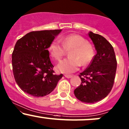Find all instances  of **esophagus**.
Masks as SVG:
<instances>
[{"instance_id": "34e87169", "label": "esophagus", "mask_w": 129, "mask_h": 129, "mask_svg": "<svg viewBox=\"0 0 129 129\" xmlns=\"http://www.w3.org/2000/svg\"><path fill=\"white\" fill-rule=\"evenodd\" d=\"M65 77L66 78H70L72 77V75H65Z\"/></svg>"}]
</instances>
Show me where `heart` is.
<instances>
[{
  "mask_svg": "<svg viewBox=\"0 0 129 129\" xmlns=\"http://www.w3.org/2000/svg\"><path fill=\"white\" fill-rule=\"evenodd\" d=\"M60 42L54 40L48 47L50 55L56 60H60L66 54L69 52L70 57L58 63L56 69L63 74H70L78 69L81 63L86 66L91 62L94 55V47L82 36L78 35H69L61 38Z\"/></svg>",
  "mask_w": 129,
  "mask_h": 129,
  "instance_id": "1",
  "label": "heart"
}]
</instances>
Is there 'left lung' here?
Listing matches in <instances>:
<instances>
[{
  "label": "left lung",
  "mask_w": 129,
  "mask_h": 129,
  "mask_svg": "<svg viewBox=\"0 0 129 129\" xmlns=\"http://www.w3.org/2000/svg\"><path fill=\"white\" fill-rule=\"evenodd\" d=\"M96 54L88 68L82 73L80 85L74 90L78 100L94 103L106 97L112 89L117 69L113 47L103 36L89 31Z\"/></svg>",
  "instance_id": "obj_1"
}]
</instances>
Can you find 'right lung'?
<instances>
[{"label":"right lung","mask_w":129,"mask_h":129,"mask_svg":"<svg viewBox=\"0 0 129 129\" xmlns=\"http://www.w3.org/2000/svg\"><path fill=\"white\" fill-rule=\"evenodd\" d=\"M62 29L28 33L17 41L12 53L15 80L24 92L33 96L51 93L63 75H54L47 50Z\"/></svg>","instance_id":"1"}]
</instances>
